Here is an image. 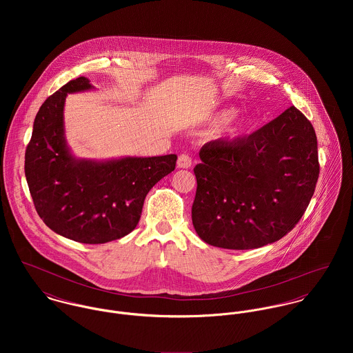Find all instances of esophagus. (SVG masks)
Returning a JSON list of instances; mask_svg holds the SVG:
<instances>
[{
    "label": "esophagus",
    "instance_id": "esophagus-1",
    "mask_svg": "<svg viewBox=\"0 0 353 353\" xmlns=\"http://www.w3.org/2000/svg\"><path fill=\"white\" fill-rule=\"evenodd\" d=\"M178 167L179 168H190L192 167V157L188 153H182L178 157Z\"/></svg>",
    "mask_w": 353,
    "mask_h": 353
}]
</instances>
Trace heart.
Wrapping results in <instances>:
<instances>
[{"instance_id":"b5f03b06","label":"heart","mask_w":353,"mask_h":353,"mask_svg":"<svg viewBox=\"0 0 353 353\" xmlns=\"http://www.w3.org/2000/svg\"><path fill=\"white\" fill-rule=\"evenodd\" d=\"M232 115H234V110L228 108V110H223L221 112H219V115L216 117V119L220 121V122H223V121L230 119ZM248 128H249V121H248L246 118H241V119H238V121L231 126V129L228 130V137H230V139H238V137H241V136L246 132Z\"/></svg>"}]
</instances>
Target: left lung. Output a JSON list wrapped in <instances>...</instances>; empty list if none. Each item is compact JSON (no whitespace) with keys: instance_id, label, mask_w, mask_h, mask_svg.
Wrapping results in <instances>:
<instances>
[{"instance_id":"8db88e82","label":"left lung","mask_w":353,"mask_h":353,"mask_svg":"<svg viewBox=\"0 0 353 353\" xmlns=\"http://www.w3.org/2000/svg\"><path fill=\"white\" fill-rule=\"evenodd\" d=\"M194 167L196 232L208 245L249 250L285 236L319 176L316 134L291 105L245 137L206 143Z\"/></svg>"}]
</instances>
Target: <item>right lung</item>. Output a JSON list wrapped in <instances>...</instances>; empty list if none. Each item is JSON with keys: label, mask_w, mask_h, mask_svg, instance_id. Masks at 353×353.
<instances>
[{"label": "right lung", "mask_w": 353, "mask_h": 353, "mask_svg": "<svg viewBox=\"0 0 353 353\" xmlns=\"http://www.w3.org/2000/svg\"><path fill=\"white\" fill-rule=\"evenodd\" d=\"M85 77L70 80L41 105L26 150V178L43 223L68 239L107 243L132 232L152 188L175 168L176 154L76 159L63 134L68 94L91 90Z\"/></svg>", "instance_id": "obj_1"}]
</instances>
